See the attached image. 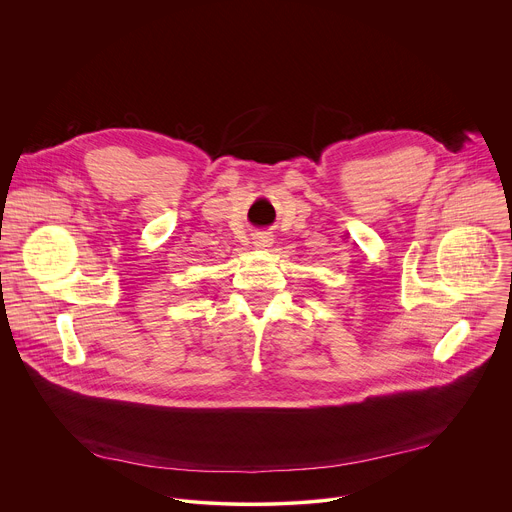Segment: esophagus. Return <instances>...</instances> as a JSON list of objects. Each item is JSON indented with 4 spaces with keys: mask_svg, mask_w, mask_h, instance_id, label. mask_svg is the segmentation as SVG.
Instances as JSON below:
<instances>
[{
    "mask_svg": "<svg viewBox=\"0 0 512 512\" xmlns=\"http://www.w3.org/2000/svg\"><path fill=\"white\" fill-rule=\"evenodd\" d=\"M255 247H269L271 243H273V239H271V235H267V233H259V235H255Z\"/></svg>",
    "mask_w": 512,
    "mask_h": 512,
    "instance_id": "obj_1",
    "label": "esophagus"
}]
</instances>
